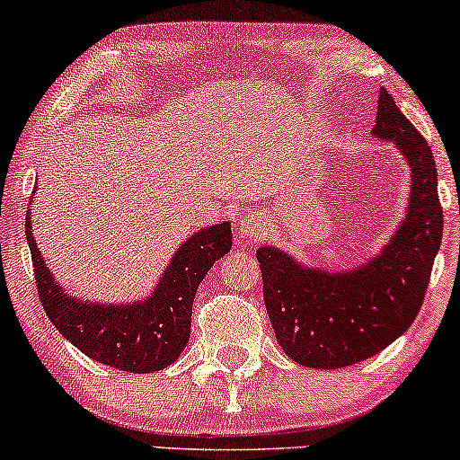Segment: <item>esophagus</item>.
Wrapping results in <instances>:
<instances>
[{"label":"esophagus","instance_id":"1","mask_svg":"<svg viewBox=\"0 0 460 460\" xmlns=\"http://www.w3.org/2000/svg\"><path fill=\"white\" fill-rule=\"evenodd\" d=\"M266 229L268 218H263V216H248L244 223L240 225V234L244 237H251V240L266 235Z\"/></svg>","mask_w":460,"mask_h":460}]
</instances>
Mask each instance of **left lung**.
<instances>
[{"label": "left lung", "mask_w": 460, "mask_h": 460, "mask_svg": "<svg viewBox=\"0 0 460 460\" xmlns=\"http://www.w3.org/2000/svg\"><path fill=\"white\" fill-rule=\"evenodd\" d=\"M372 134L394 142L411 168L409 208L381 252L352 270L326 272L274 246L257 251L274 335L300 366L335 369L366 361L398 340L424 303L443 234L435 157L385 88Z\"/></svg>", "instance_id": "obj_1"}]
</instances>
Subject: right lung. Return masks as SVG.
<instances>
[{
    "instance_id": "obj_1",
    "label": "right lung",
    "mask_w": 460,
    "mask_h": 460,
    "mask_svg": "<svg viewBox=\"0 0 460 460\" xmlns=\"http://www.w3.org/2000/svg\"><path fill=\"white\" fill-rule=\"evenodd\" d=\"M40 303L54 326L84 355L123 372L149 374L177 361L190 340L197 289L209 268L231 251V225L205 226L190 235L155 283L151 296L128 305L88 303L56 283L25 218Z\"/></svg>"
}]
</instances>
